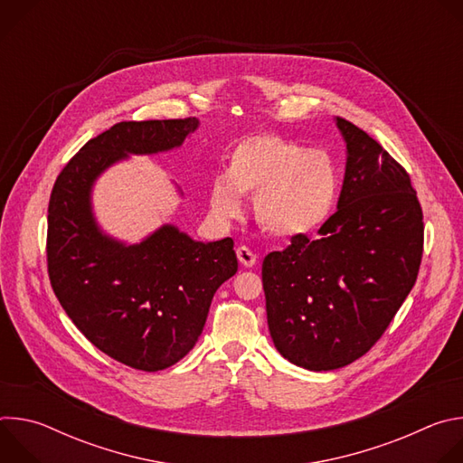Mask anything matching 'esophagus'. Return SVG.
<instances>
[{"label":"esophagus","instance_id":"34e87169","mask_svg":"<svg viewBox=\"0 0 463 463\" xmlns=\"http://www.w3.org/2000/svg\"><path fill=\"white\" fill-rule=\"evenodd\" d=\"M236 256H238V260H240V263H241L243 268H252L254 263H256V254L249 247H245V245L236 249Z\"/></svg>","mask_w":463,"mask_h":463}]
</instances>
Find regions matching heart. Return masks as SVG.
Returning <instances> with one entry per match:
<instances>
[{"label":"heart","mask_w":463,"mask_h":463,"mask_svg":"<svg viewBox=\"0 0 463 463\" xmlns=\"http://www.w3.org/2000/svg\"><path fill=\"white\" fill-rule=\"evenodd\" d=\"M337 188V170L324 152L256 134L232 148L225 174L213 179L209 207L214 220L231 222L241 213L240 195L252 194L256 222L275 236L293 238L327 218Z\"/></svg>","instance_id":"obj_1"}]
</instances>
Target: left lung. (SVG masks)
Instances as JSON below:
<instances>
[{"label": "left lung", "instance_id": "left-lung-1", "mask_svg": "<svg viewBox=\"0 0 463 463\" xmlns=\"http://www.w3.org/2000/svg\"><path fill=\"white\" fill-rule=\"evenodd\" d=\"M335 124L346 143L337 213L318 238L293 236L261 263L271 339L313 372L343 368L381 339L423 254V213L407 170L350 120Z\"/></svg>", "mask_w": 463, "mask_h": 463}]
</instances>
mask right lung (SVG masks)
<instances>
[{
    "label": "right lung",
    "instance_id": "obj_1",
    "mask_svg": "<svg viewBox=\"0 0 463 463\" xmlns=\"http://www.w3.org/2000/svg\"><path fill=\"white\" fill-rule=\"evenodd\" d=\"M197 126L195 117L118 122L80 148L51 192L52 291L91 345L136 370H165L194 348L216 289L238 271L234 241H195L166 223L128 245L99 227L91 190L111 165L179 148Z\"/></svg>",
    "mask_w": 463,
    "mask_h": 463
}]
</instances>
